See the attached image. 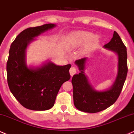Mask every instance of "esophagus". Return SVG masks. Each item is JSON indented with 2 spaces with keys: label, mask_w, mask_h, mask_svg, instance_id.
Instances as JSON below:
<instances>
[{
  "label": "esophagus",
  "mask_w": 134,
  "mask_h": 134,
  "mask_svg": "<svg viewBox=\"0 0 134 134\" xmlns=\"http://www.w3.org/2000/svg\"><path fill=\"white\" fill-rule=\"evenodd\" d=\"M70 75L71 76H72L75 74L76 73V68L75 67H71L70 68Z\"/></svg>",
  "instance_id": "obj_1"
}]
</instances>
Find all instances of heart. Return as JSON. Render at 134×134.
Returning a JSON list of instances; mask_svg holds the SVG:
<instances>
[{
    "instance_id": "b5f03b06",
    "label": "heart",
    "mask_w": 134,
    "mask_h": 134,
    "mask_svg": "<svg viewBox=\"0 0 134 134\" xmlns=\"http://www.w3.org/2000/svg\"><path fill=\"white\" fill-rule=\"evenodd\" d=\"M87 41V48H92L99 42V37L97 35H92V33L90 32L77 31L72 33L70 38V43L72 47H80Z\"/></svg>"
}]
</instances>
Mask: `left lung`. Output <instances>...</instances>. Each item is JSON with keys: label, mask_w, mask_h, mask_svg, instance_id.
I'll return each mask as SVG.
<instances>
[{"label": "left lung", "mask_w": 134, "mask_h": 134, "mask_svg": "<svg viewBox=\"0 0 134 134\" xmlns=\"http://www.w3.org/2000/svg\"><path fill=\"white\" fill-rule=\"evenodd\" d=\"M104 48L115 53L118 58L116 77L113 85L107 90H96L91 85L85 72L87 57L75 62L80 72L74 75L71 80L74 104L76 108L85 113H98L113 105L119 96L126 79L128 71L127 49L118 33L114 32L113 37Z\"/></svg>", "instance_id": "8db88e82"}]
</instances>
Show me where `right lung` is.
<instances>
[{
  "mask_svg": "<svg viewBox=\"0 0 134 134\" xmlns=\"http://www.w3.org/2000/svg\"><path fill=\"white\" fill-rule=\"evenodd\" d=\"M44 24L24 30L12 43L7 63V82L16 99L33 110H48L53 106L61 86L70 79L71 65H57L47 61L39 66H28L26 49L43 33L56 27Z\"/></svg>",
  "mask_w": 134,
  "mask_h": 134,
  "instance_id": "1",
  "label": "right lung"
}]
</instances>
